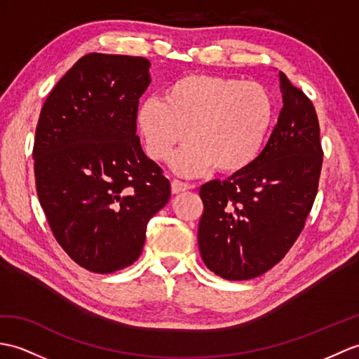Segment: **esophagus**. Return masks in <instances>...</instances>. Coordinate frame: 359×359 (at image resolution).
<instances>
[{
    "mask_svg": "<svg viewBox=\"0 0 359 359\" xmlns=\"http://www.w3.org/2000/svg\"><path fill=\"white\" fill-rule=\"evenodd\" d=\"M191 187L188 185V183H183L180 180H172L171 182V191L172 194H179V193H183V191H188Z\"/></svg>",
    "mask_w": 359,
    "mask_h": 359,
    "instance_id": "obj_1",
    "label": "esophagus"
}]
</instances>
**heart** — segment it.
<instances>
[{"mask_svg": "<svg viewBox=\"0 0 359 359\" xmlns=\"http://www.w3.org/2000/svg\"><path fill=\"white\" fill-rule=\"evenodd\" d=\"M273 118L269 90L252 81L189 74L174 81L163 99L149 97L137 110V127L148 154L196 177L214 165L220 172L246 170L260 154Z\"/></svg>", "mask_w": 359, "mask_h": 359, "instance_id": "obj_1", "label": "heart"}]
</instances>
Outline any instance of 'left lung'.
<instances>
[{"mask_svg":"<svg viewBox=\"0 0 359 359\" xmlns=\"http://www.w3.org/2000/svg\"><path fill=\"white\" fill-rule=\"evenodd\" d=\"M278 78L283 108L263 151L246 170L200 188V255L224 280H251L277 264L318 191L323 149L313 104L285 73Z\"/></svg>","mask_w":359,"mask_h":359,"instance_id":"left-lung-1","label":"left lung"}]
</instances>
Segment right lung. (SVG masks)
<instances>
[{
    "instance_id": "add662e5",
    "label": "right lung",
    "mask_w": 359,
    "mask_h": 359,
    "mask_svg": "<svg viewBox=\"0 0 359 359\" xmlns=\"http://www.w3.org/2000/svg\"><path fill=\"white\" fill-rule=\"evenodd\" d=\"M149 62L90 53L57 82L39 114L33 159L39 203L57 243L82 268L111 273L142 254L170 180L136 135Z\"/></svg>"
}]
</instances>
